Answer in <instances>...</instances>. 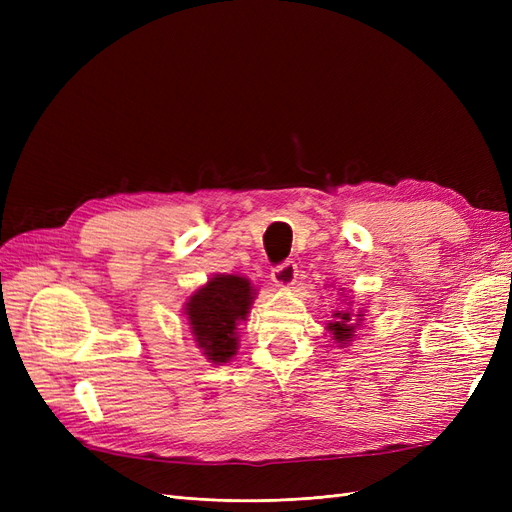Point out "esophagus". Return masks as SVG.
I'll use <instances>...</instances> for the list:
<instances>
[{
  "mask_svg": "<svg viewBox=\"0 0 512 512\" xmlns=\"http://www.w3.org/2000/svg\"><path fill=\"white\" fill-rule=\"evenodd\" d=\"M297 275H299L297 265H294L292 260H286V262H282L280 267L273 269L271 280L275 282V286L290 288V286H294V282H297Z\"/></svg>",
  "mask_w": 512,
  "mask_h": 512,
  "instance_id": "34e87169",
  "label": "esophagus"
}]
</instances>
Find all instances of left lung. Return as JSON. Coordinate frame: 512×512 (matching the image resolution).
Listing matches in <instances>:
<instances>
[{"instance_id": "obj_1", "label": "left lung", "mask_w": 512, "mask_h": 512, "mask_svg": "<svg viewBox=\"0 0 512 512\" xmlns=\"http://www.w3.org/2000/svg\"><path fill=\"white\" fill-rule=\"evenodd\" d=\"M342 290V288H339ZM346 307L342 309H335V314L331 316V320L327 322V331L331 333L333 342L339 346V348H346L354 342L356 337V329L361 327L363 324V318H365V309H356V312H352L350 303H346L348 299H342Z\"/></svg>"}]
</instances>
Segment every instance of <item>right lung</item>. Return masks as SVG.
I'll list each match as a JSON object with an SVG mask.
<instances>
[{
  "mask_svg": "<svg viewBox=\"0 0 512 512\" xmlns=\"http://www.w3.org/2000/svg\"><path fill=\"white\" fill-rule=\"evenodd\" d=\"M254 284L243 275L215 273L207 284L198 286L183 303L194 344L207 361L224 365L239 350V324L247 320L256 299Z\"/></svg>",
  "mask_w": 512,
  "mask_h": 512,
  "instance_id": "add662e5",
  "label": "right lung"
}]
</instances>
